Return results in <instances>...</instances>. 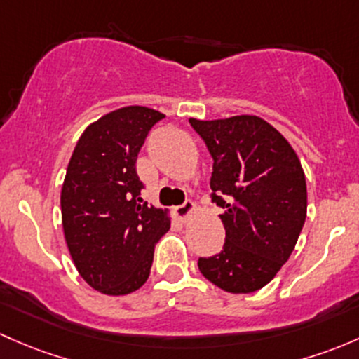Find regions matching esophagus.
<instances>
[{"instance_id": "34e87169", "label": "esophagus", "mask_w": 359, "mask_h": 359, "mask_svg": "<svg viewBox=\"0 0 359 359\" xmlns=\"http://www.w3.org/2000/svg\"><path fill=\"white\" fill-rule=\"evenodd\" d=\"M192 210H194V203L189 201V199H186V201H184L182 205L177 206V208H175V217L179 218V220L186 222L187 217H189V213H191Z\"/></svg>"}]
</instances>
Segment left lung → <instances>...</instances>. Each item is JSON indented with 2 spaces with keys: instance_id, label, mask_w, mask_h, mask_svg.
Wrapping results in <instances>:
<instances>
[{
  "instance_id": "8db88e82",
  "label": "left lung",
  "mask_w": 359,
  "mask_h": 359,
  "mask_svg": "<svg viewBox=\"0 0 359 359\" xmlns=\"http://www.w3.org/2000/svg\"><path fill=\"white\" fill-rule=\"evenodd\" d=\"M213 158L211 203L224 208L225 244L199 271L232 294L265 287L289 259L306 220V180L284 135L259 116L191 118Z\"/></svg>"
}]
</instances>
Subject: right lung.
Returning a JSON list of instances; mask_svg holds the SVG:
<instances>
[{
  "instance_id": "right-lung-1",
  "label": "right lung",
  "mask_w": 359,
  "mask_h": 359,
  "mask_svg": "<svg viewBox=\"0 0 359 359\" xmlns=\"http://www.w3.org/2000/svg\"><path fill=\"white\" fill-rule=\"evenodd\" d=\"M163 113L127 107L101 116L79 139L62 187V222L79 273L93 289L123 296L148 280L163 210L141 199L137 154Z\"/></svg>"
}]
</instances>
